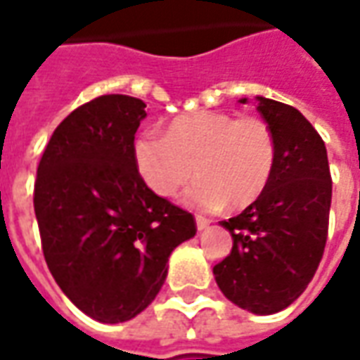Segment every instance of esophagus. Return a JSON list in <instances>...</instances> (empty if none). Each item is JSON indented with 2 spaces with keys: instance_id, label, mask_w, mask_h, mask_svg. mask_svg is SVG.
Instances as JSON below:
<instances>
[{
  "instance_id": "34e87169",
  "label": "esophagus",
  "mask_w": 360,
  "mask_h": 360,
  "mask_svg": "<svg viewBox=\"0 0 360 360\" xmlns=\"http://www.w3.org/2000/svg\"><path fill=\"white\" fill-rule=\"evenodd\" d=\"M208 226H210V219L202 218V216H196V229H198V231H202V229H206Z\"/></svg>"
}]
</instances>
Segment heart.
<instances>
[{
	"mask_svg": "<svg viewBox=\"0 0 360 360\" xmlns=\"http://www.w3.org/2000/svg\"><path fill=\"white\" fill-rule=\"evenodd\" d=\"M276 136L260 117L226 111H193L175 117L165 134L142 133L133 144L134 167L158 196L169 198L193 173L185 202L206 212L247 208L270 185Z\"/></svg>",
	"mask_w": 360,
	"mask_h": 360,
	"instance_id": "heart-1",
	"label": "heart"
}]
</instances>
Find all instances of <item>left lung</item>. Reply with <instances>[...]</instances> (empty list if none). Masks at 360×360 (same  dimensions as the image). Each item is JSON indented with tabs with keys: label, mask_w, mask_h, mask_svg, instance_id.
<instances>
[{
	"label": "left lung",
	"mask_w": 360,
	"mask_h": 360,
	"mask_svg": "<svg viewBox=\"0 0 360 360\" xmlns=\"http://www.w3.org/2000/svg\"><path fill=\"white\" fill-rule=\"evenodd\" d=\"M257 102L276 136V169L258 200L219 221L233 247L214 266V278L243 310L274 314L307 289L322 260L332 177L324 141L301 111L262 96Z\"/></svg>",
	"instance_id": "obj_1"
}]
</instances>
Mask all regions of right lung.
<instances>
[{"mask_svg":"<svg viewBox=\"0 0 360 360\" xmlns=\"http://www.w3.org/2000/svg\"><path fill=\"white\" fill-rule=\"evenodd\" d=\"M146 103L98 96L51 134L36 172L34 212L44 258L77 309L127 322L156 299L173 249L195 237L193 214L146 187L134 133Z\"/></svg>","mask_w":360,"mask_h":360,"instance_id":"1","label":"right lung"}]
</instances>
